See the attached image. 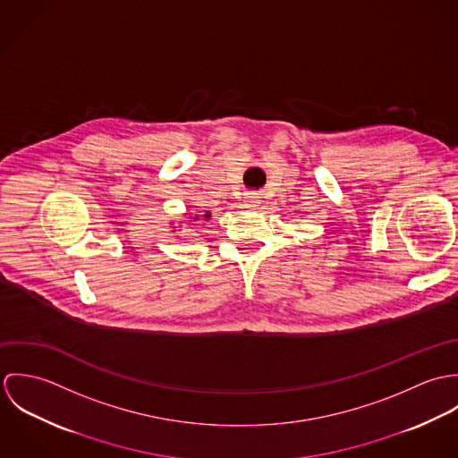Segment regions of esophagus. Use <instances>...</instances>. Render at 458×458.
<instances>
[{"instance_id":"34e87169","label":"esophagus","mask_w":458,"mask_h":458,"mask_svg":"<svg viewBox=\"0 0 458 458\" xmlns=\"http://www.w3.org/2000/svg\"><path fill=\"white\" fill-rule=\"evenodd\" d=\"M259 202H261V200H259V197L258 196L245 197V206H247V208H258Z\"/></svg>"}]
</instances>
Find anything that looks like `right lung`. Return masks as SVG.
I'll list each match as a JSON object with an SVG mask.
<instances>
[{"label":"right lung","mask_w":458,"mask_h":458,"mask_svg":"<svg viewBox=\"0 0 458 458\" xmlns=\"http://www.w3.org/2000/svg\"><path fill=\"white\" fill-rule=\"evenodd\" d=\"M185 215H189V216H191V218H192V220H194V222H197V220H199V218H200V215H197V211H196V215H194V213H192V215H191V213H185ZM202 218H204V220H209V218H211V213H209V211H206V213H204V215H202ZM171 225H173V224H171ZM173 229H176V225H174V227H173Z\"/></svg>","instance_id":"1"}]
</instances>
